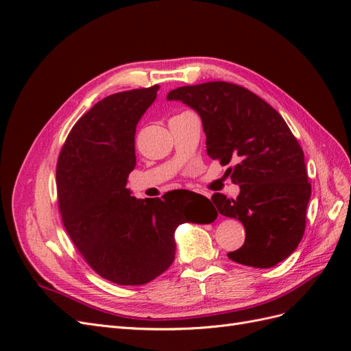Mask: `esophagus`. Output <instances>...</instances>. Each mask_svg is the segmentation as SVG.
<instances>
[{
	"label": "esophagus",
	"instance_id": "esophagus-1",
	"mask_svg": "<svg viewBox=\"0 0 351 351\" xmlns=\"http://www.w3.org/2000/svg\"><path fill=\"white\" fill-rule=\"evenodd\" d=\"M196 193L197 195H200V196H205V197H210V193H208V192H205V190H196Z\"/></svg>",
	"mask_w": 351,
	"mask_h": 351
}]
</instances>
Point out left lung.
I'll list each match as a JSON object with an SVG mask.
<instances>
[{
    "label": "left lung",
    "mask_w": 351,
    "mask_h": 351,
    "mask_svg": "<svg viewBox=\"0 0 351 351\" xmlns=\"http://www.w3.org/2000/svg\"><path fill=\"white\" fill-rule=\"evenodd\" d=\"M195 110L206 134V152L240 186L234 199L215 193L221 215L239 219L246 240L227 256L241 265L271 268L297 249L304 234L312 187L302 146L282 117L246 88L208 82L167 95Z\"/></svg>",
    "instance_id": "1"
}]
</instances>
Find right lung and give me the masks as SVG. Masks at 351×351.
Returning a JSON list of instances; mask_svg holds the SVG:
<instances>
[{
  "label": "right lung",
  "instance_id": "right-lung-1",
  "mask_svg": "<svg viewBox=\"0 0 351 351\" xmlns=\"http://www.w3.org/2000/svg\"><path fill=\"white\" fill-rule=\"evenodd\" d=\"M159 86L110 95L73 125L57 162L62 224L89 267L120 285H142L176 258L180 224H210L218 212L189 190L136 199L125 187L136 165V125Z\"/></svg>",
  "mask_w": 351,
  "mask_h": 351
}]
</instances>
